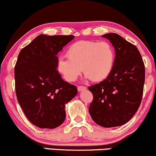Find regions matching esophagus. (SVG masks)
I'll return each mask as SVG.
<instances>
[{
	"mask_svg": "<svg viewBox=\"0 0 156 156\" xmlns=\"http://www.w3.org/2000/svg\"><path fill=\"white\" fill-rule=\"evenodd\" d=\"M87 89V87H83V86H79L78 87V92H82V91H84Z\"/></svg>",
	"mask_w": 156,
	"mask_h": 156,
	"instance_id": "esophagus-1",
	"label": "esophagus"
}]
</instances>
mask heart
<instances>
[{
    "label": "heart",
    "instance_id": "1",
    "mask_svg": "<svg viewBox=\"0 0 156 156\" xmlns=\"http://www.w3.org/2000/svg\"><path fill=\"white\" fill-rule=\"evenodd\" d=\"M67 56L57 61L58 71L66 80L75 81L82 70L85 78L100 82L112 73L115 62V51L108 42L81 40L67 48Z\"/></svg>",
    "mask_w": 156,
    "mask_h": 156
}]
</instances>
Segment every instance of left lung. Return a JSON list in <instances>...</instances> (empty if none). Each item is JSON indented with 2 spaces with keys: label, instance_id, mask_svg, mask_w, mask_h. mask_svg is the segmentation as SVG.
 Masks as SVG:
<instances>
[{
  "label": "left lung",
  "instance_id": "8db88e82",
  "mask_svg": "<svg viewBox=\"0 0 156 156\" xmlns=\"http://www.w3.org/2000/svg\"><path fill=\"white\" fill-rule=\"evenodd\" d=\"M102 37L114 46L115 62L106 79L89 87L93 94L89 112L96 124L112 128L128 122L139 108L145 69L135 45L117 34L109 33Z\"/></svg>",
  "mask_w": 156,
  "mask_h": 156
}]
</instances>
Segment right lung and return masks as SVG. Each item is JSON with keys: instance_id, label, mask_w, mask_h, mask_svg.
I'll return each instance as SVG.
<instances>
[{"instance_id": "right-lung-1", "label": "right lung", "mask_w": 156, "mask_h": 156, "mask_svg": "<svg viewBox=\"0 0 156 156\" xmlns=\"http://www.w3.org/2000/svg\"><path fill=\"white\" fill-rule=\"evenodd\" d=\"M74 37L40 34L18 55L15 67L17 101L28 120L40 128L62 125L66 104L78 93L76 86L64 81L56 67L57 54Z\"/></svg>"}]
</instances>
